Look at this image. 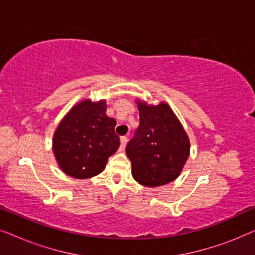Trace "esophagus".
I'll list each match as a JSON object with an SVG mask.
<instances>
[{"instance_id":"1","label":"esophagus","mask_w":255,"mask_h":255,"mask_svg":"<svg viewBox=\"0 0 255 255\" xmlns=\"http://www.w3.org/2000/svg\"><path fill=\"white\" fill-rule=\"evenodd\" d=\"M127 142H128V137H122L121 138V147H120V151L123 152L125 149V146H127Z\"/></svg>"}]
</instances>
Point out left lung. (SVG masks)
<instances>
[{"label": "left lung", "mask_w": 255, "mask_h": 255, "mask_svg": "<svg viewBox=\"0 0 255 255\" xmlns=\"http://www.w3.org/2000/svg\"><path fill=\"white\" fill-rule=\"evenodd\" d=\"M135 102L140 123L127 146L132 176L141 186H163L182 172L190 154L189 137L168 103Z\"/></svg>", "instance_id": "left-lung-1"}]
</instances>
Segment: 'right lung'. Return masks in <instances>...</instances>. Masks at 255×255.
<instances>
[{
  "label": "right lung",
  "instance_id": "obj_1",
  "mask_svg": "<svg viewBox=\"0 0 255 255\" xmlns=\"http://www.w3.org/2000/svg\"><path fill=\"white\" fill-rule=\"evenodd\" d=\"M106 111V100H82L59 123L52 149L60 169L68 176L82 180L99 175L120 147V138L115 133L116 121Z\"/></svg>",
  "mask_w": 255,
  "mask_h": 255
}]
</instances>
